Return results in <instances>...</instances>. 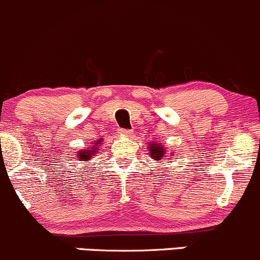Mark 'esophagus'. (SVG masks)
Returning a JSON list of instances; mask_svg holds the SVG:
<instances>
[{
  "mask_svg": "<svg viewBox=\"0 0 260 260\" xmlns=\"http://www.w3.org/2000/svg\"><path fill=\"white\" fill-rule=\"evenodd\" d=\"M119 134L121 136H133L134 131L133 130H127V129H120Z\"/></svg>",
  "mask_w": 260,
  "mask_h": 260,
  "instance_id": "1",
  "label": "esophagus"
}]
</instances>
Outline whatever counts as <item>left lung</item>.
<instances>
[{
	"label": "left lung",
	"mask_w": 260,
	"mask_h": 260,
	"mask_svg": "<svg viewBox=\"0 0 260 260\" xmlns=\"http://www.w3.org/2000/svg\"><path fill=\"white\" fill-rule=\"evenodd\" d=\"M150 152H151V157H154L155 160H160L162 156H164V150L160 145H156V144H151L150 146Z\"/></svg>",
	"instance_id": "1"
}]
</instances>
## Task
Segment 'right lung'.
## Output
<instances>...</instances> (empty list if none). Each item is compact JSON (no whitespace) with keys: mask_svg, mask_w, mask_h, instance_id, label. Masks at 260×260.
<instances>
[{"mask_svg":"<svg viewBox=\"0 0 260 260\" xmlns=\"http://www.w3.org/2000/svg\"><path fill=\"white\" fill-rule=\"evenodd\" d=\"M95 152H98V148H96V146L91 150H86V151H80L79 155H77V159H79L80 161H85V160H89L90 157L92 156V154H95Z\"/></svg>","mask_w":260,"mask_h":260,"instance_id":"add662e5","label":"right lung"}]
</instances>
